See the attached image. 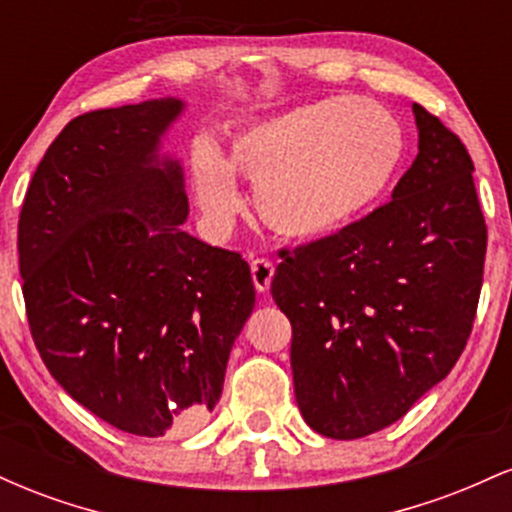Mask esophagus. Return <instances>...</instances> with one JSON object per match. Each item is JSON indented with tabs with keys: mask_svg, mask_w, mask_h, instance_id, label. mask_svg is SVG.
Listing matches in <instances>:
<instances>
[{
	"mask_svg": "<svg viewBox=\"0 0 512 512\" xmlns=\"http://www.w3.org/2000/svg\"><path fill=\"white\" fill-rule=\"evenodd\" d=\"M250 272H252V284H255V289L260 293H267L274 276V264L260 257V260H252Z\"/></svg>",
	"mask_w": 512,
	"mask_h": 512,
	"instance_id": "1",
	"label": "esophagus"
}]
</instances>
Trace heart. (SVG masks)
Here are the masks:
<instances>
[{
  "mask_svg": "<svg viewBox=\"0 0 512 512\" xmlns=\"http://www.w3.org/2000/svg\"><path fill=\"white\" fill-rule=\"evenodd\" d=\"M404 156V132L383 105L327 98L233 132L228 156L199 144L192 185L216 226L240 209L233 173L255 182L262 221L291 238L337 231L387 190Z\"/></svg>",
  "mask_w": 512,
  "mask_h": 512,
  "instance_id": "1",
  "label": "heart"
}]
</instances>
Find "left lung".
<instances>
[{"label": "left lung", "instance_id": "8db88e82", "mask_svg": "<svg viewBox=\"0 0 512 512\" xmlns=\"http://www.w3.org/2000/svg\"><path fill=\"white\" fill-rule=\"evenodd\" d=\"M419 154L361 221L281 250L272 298L291 320L305 424L354 440L383 431L460 358L477 315L486 223L457 134L411 105Z\"/></svg>", "mask_w": 512, "mask_h": 512}]
</instances>
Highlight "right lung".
Listing matches in <instances>:
<instances>
[{
	"label": "right lung",
	"mask_w": 512,
	"mask_h": 512,
	"mask_svg": "<svg viewBox=\"0 0 512 512\" xmlns=\"http://www.w3.org/2000/svg\"><path fill=\"white\" fill-rule=\"evenodd\" d=\"M180 98L93 110L62 129L19 216L28 325L52 378L105 424L180 436L211 414L255 308L238 252L182 231Z\"/></svg>",
	"instance_id": "add662e5"
}]
</instances>
